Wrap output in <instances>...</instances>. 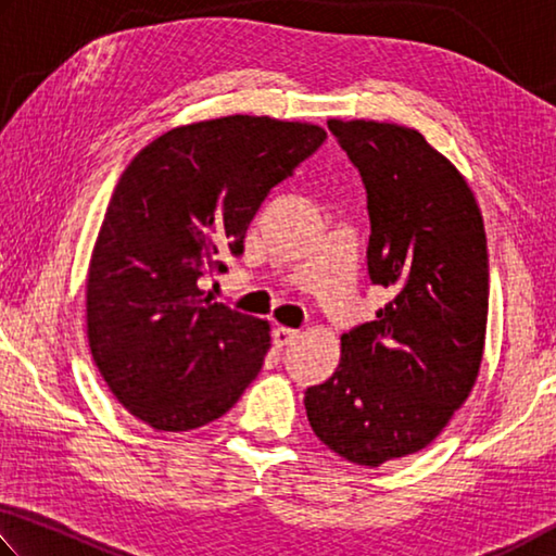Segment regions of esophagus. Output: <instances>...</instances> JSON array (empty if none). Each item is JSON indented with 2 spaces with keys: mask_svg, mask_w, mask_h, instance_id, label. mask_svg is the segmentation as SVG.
<instances>
[{
  "mask_svg": "<svg viewBox=\"0 0 556 556\" xmlns=\"http://www.w3.org/2000/svg\"><path fill=\"white\" fill-rule=\"evenodd\" d=\"M298 339H300L298 329H290V327H283V325H278L276 329H273V344H276L278 349L290 346L293 342H298Z\"/></svg>",
  "mask_w": 556,
  "mask_h": 556,
  "instance_id": "esophagus-1",
  "label": "esophagus"
}]
</instances>
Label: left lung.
<instances>
[{
    "instance_id": "8db88e82",
    "label": "left lung",
    "mask_w": 556,
    "mask_h": 556,
    "mask_svg": "<svg viewBox=\"0 0 556 556\" xmlns=\"http://www.w3.org/2000/svg\"><path fill=\"white\" fill-rule=\"evenodd\" d=\"M368 192V276L393 298L342 334V358L307 388L313 432L358 466L422 452L469 397L489 323L479 202L417 129L329 119Z\"/></svg>"
}]
</instances>
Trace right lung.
Wrapping results in <instances>:
<instances>
[{"mask_svg":"<svg viewBox=\"0 0 556 556\" xmlns=\"http://www.w3.org/2000/svg\"><path fill=\"white\" fill-rule=\"evenodd\" d=\"M327 131L231 114L175 126L134 155L87 268V339L112 395L159 432H188L239 401L270 349L266 319L204 298L251 219Z\"/></svg>","mask_w":556,"mask_h":556,"instance_id":"right-lung-1","label":"right lung"}]
</instances>
